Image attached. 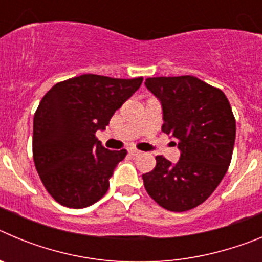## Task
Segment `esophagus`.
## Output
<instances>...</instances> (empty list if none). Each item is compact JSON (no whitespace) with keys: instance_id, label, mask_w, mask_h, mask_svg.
<instances>
[{"instance_id":"1","label":"esophagus","mask_w":262,"mask_h":262,"mask_svg":"<svg viewBox=\"0 0 262 262\" xmlns=\"http://www.w3.org/2000/svg\"><path fill=\"white\" fill-rule=\"evenodd\" d=\"M128 154L131 155V156H139V155H140V151H138V149H134V148H131V149H128Z\"/></svg>"}]
</instances>
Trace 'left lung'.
<instances>
[{
  "instance_id": "left-lung-1",
  "label": "left lung",
  "mask_w": 262,
  "mask_h": 262,
  "mask_svg": "<svg viewBox=\"0 0 262 262\" xmlns=\"http://www.w3.org/2000/svg\"><path fill=\"white\" fill-rule=\"evenodd\" d=\"M144 85L161 103L163 131L181 152L176 164L156 156L154 170L143 174L145 190L164 209L187 211L205 202L228 170L236 136L232 108L221 89L194 76L151 77Z\"/></svg>"
}]
</instances>
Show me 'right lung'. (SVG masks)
<instances>
[{"label": "right lung", "mask_w": 262, "mask_h": 262, "mask_svg": "<svg viewBox=\"0 0 262 262\" xmlns=\"http://www.w3.org/2000/svg\"><path fill=\"white\" fill-rule=\"evenodd\" d=\"M142 82V77L82 75L59 82L43 97L34 115L32 155L41 182L60 205L84 209L105 195L127 151L106 149L96 133L106 128Z\"/></svg>", "instance_id": "right-lung-1"}]
</instances>
